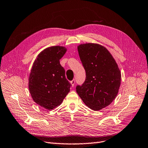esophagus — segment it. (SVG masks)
Returning <instances> with one entry per match:
<instances>
[{
  "mask_svg": "<svg viewBox=\"0 0 148 148\" xmlns=\"http://www.w3.org/2000/svg\"><path fill=\"white\" fill-rule=\"evenodd\" d=\"M75 80L74 79V80H73V81H71V85H72V87H74V84H75Z\"/></svg>",
  "mask_w": 148,
  "mask_h": 148,
  "instance_id": "esophagus-1",
  "label": "esophagus"
}]
</instances>
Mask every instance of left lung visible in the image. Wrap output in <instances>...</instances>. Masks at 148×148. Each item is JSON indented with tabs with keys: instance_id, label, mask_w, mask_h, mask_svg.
I'll return each instance as SVG.
<instances>
[{
	"instance_id": "left-lung-1",
	"label": "left lung",
	"mask_w": 148,
	"mask_h": 148,
	"mask_svg": "<svg viewBox=\"0 0 148 148\" xmlns=\"http://www.w3.org/2000/svg\"><path fill=\"white\" fill-rule=\"evenodd\" d=\"M80 59L86 77L76 92L84 103L93 110L110 104L119 92L121 73L112 54L104 46L95 43L80 45Z\"/></svg>"
}]
</instances>
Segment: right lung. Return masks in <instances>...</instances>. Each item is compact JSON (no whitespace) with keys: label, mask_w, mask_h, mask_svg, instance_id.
Segmentation results:
<instances>
[{"label":"right lung","mask_w":148,"mask_h":148,"mask_svg":"<svg viewBox=\"0 0 148 148\" xmlns=\"http://www.w3.org/2000/svg\"><path fill=\"white\" fill-rule=\"evenodd\" d=\"M66 52L64 47L51 46L44 49L33 62L28 87L33 100L48 110L59 106L70 91L71 83L60 60Z\"/></svg>","instance_id":"obj_1"}]
</instances>
